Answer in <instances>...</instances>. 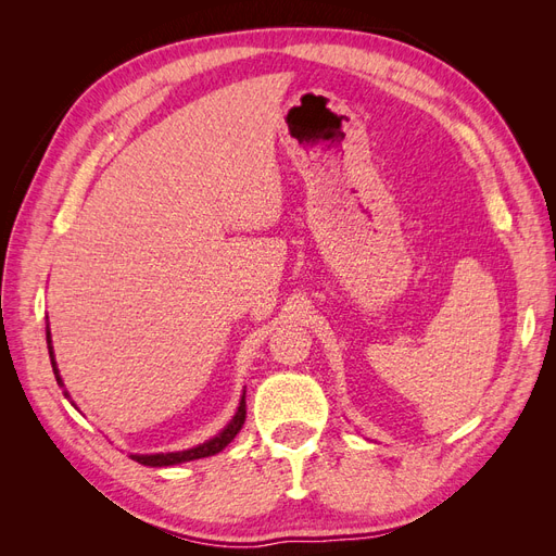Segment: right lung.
<instances>
[{
    "label": "right lung",
    "mask_w": 556,
    "mask_h": 556,
    "mask_svg": "<svg viewBox=\"0 0 556 556\" xmlns=\"http://www.w3.org/2000/svg\"><path fill=\"white\" fill-rule=\"evenodd\" d=\"M46 341H48V355H50V364H53L58 384H62L60 374H58V366H55V359H53V348H50V331L48 329H46ZM243 422H245V396L241 399V406H239L237 415H233L231 422L220 433H217L215 439L206 441L204 445H197L192 450H182V452H169V454H131V459L143 464V466H174V464H180V462L204 459V457H211V454L223 452L233 439H237V433L241 431Z\"/></svg>",
    "instance_id": "1"
}]
</instances>
